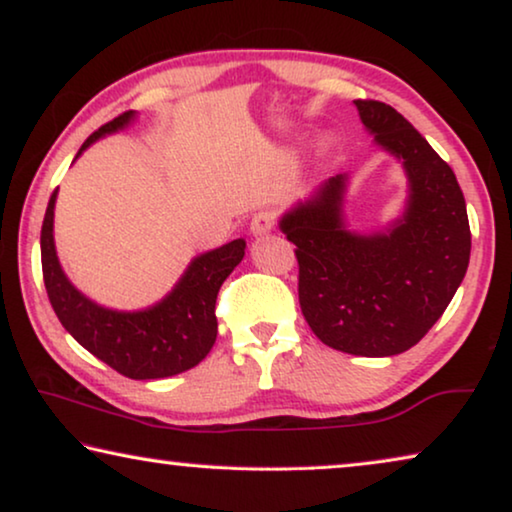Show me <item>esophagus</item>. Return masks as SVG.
<instances>
[{"label": "esophagus", "mask_w": 512, "mask_h": 512, "mask_svg": "<svg viewBox=\"0 0 512 512\" xmlns=\"http://www.w3.org/2000/svg\"><path fill=\"white\" fill-rule=\"evenodd\" d=\"M273 227H276V218H273L271 211H259L250 220V232H253V236H266Z\"/></svg>", "instance_id": "esophagus-1"}]
</instances>
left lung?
Returning a JSON list of instances; mask_svg holds the SVG:
<instances>
[{
  "instance_id": "obj_1",
  "label": "left lung",
  "mask_w": 512,
  "mask_h": 512,
  "mask_svg": "<svg viewBox=\"0 0 512 512\" xmlns=\"http://www.w3.org/2000/svg\"><path fill=\"white\" fill-rule=\"evenodd\" d=\"M365 131L402 163L404 211L381 232L345 223L347 174L324 181L280 218L296 246L299 303L324 345L354 356H395L414 347L467 273L471 232L455 174L391 105L354 101Z\"/></svg>"
}]
</instances>
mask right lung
<instances>
[{"label": "right lung", "mask_w": 512, "mask_h": 512, "mask_svg": "<svg viewBox=\"0 0 512 512\" xmlns=\"http://www.w3.org/2000/svg\"><path fill=\"white\" fill-rule=\"evenodd\" d=\"M133 119L135 112H124L108 121L87 137L78 156L101 137L126 128ZM55 202L57 190L50 197L41 227V264L48 299L61 326L87 352L128 379H165L195 368L216 342L218 289L246 255V241L234 239L197 255L172 292L149 308L112 310L87 299L61 269L52 234Z\"/></svg>", "instance_id": "1"}]
</instances>
